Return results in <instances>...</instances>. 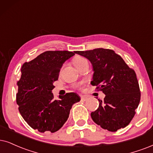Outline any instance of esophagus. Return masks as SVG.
I'll use <instances>...</instances> for the list:
<instances>
[{
  "mask_svg": "<svg viewBox=\"0 0 153 153\" xmlns=\"http://www.w3.org/2000/svg\"><path fill=\"white\" fill-rule=\"evenodd\" d=\"M80 97H81V100H82V101H86V100L88 99V97H87V96H85V95H82V96Z\"/></svg>",
  "mask_w": 153,
  "mask_h": 153,
  "instance_id": "esophagus-1",
  "label": "esophagus"
}]
</instances>
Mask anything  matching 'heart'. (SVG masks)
Here are the masks:
<instances>
[{
    "instance_id": "heart-1",
    "label": "heart",
    "mask_w": 153,
    "mask_h": 153,
    "mask_svg": "<svg viewBox=\"0 0 153 153\" xmlns=\"http://www.w3.org/2000/svg\"><path fill=\"white\" fill-rule=\"evenodd\" d=\"M87 62V60L85 59H84V58L81 57V56H75L74 59H73V64L75 65V66L78 68L80 66V65H82L83 63Z\"/></svg>"
}]
</instances>
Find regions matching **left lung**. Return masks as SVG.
Here are the masks:
<instances>
[{
  "mask_svg": "<svg viewBox=\"0 0 153 153\" xmlns=\"http://www.w3.org/2000/svg\"><path fill=\"white\" fill-rule=\"evenodd\" d=\"M75 53L90 61L94 71L91 85L105 94L103 101L99 100L97 109L91 113L94 122L111 132L125 128L134 117L140 100L136 72L111 49L98 48Z\"/></svg>",
  "mask_w": 153,
  "mask_h": 153,
  "instance_id": "obj_1",
  "label": "left lung"
}]
</instances>
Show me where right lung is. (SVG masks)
Instances as JSON below:
<instances>
[{"instance_id": "1", "label": "right lung", "mask_w": 153, "mask_h": 153, "mask_svg": "<svg viewBox=\"0 0 153 153\" xmlns=\"http://www.w3.org/2000/svg\"><path fill=\"white\" fill-rule=\"evenodd\" d=\"M74 54L75 51H47L22 65L16 102L21 116L33 129L41 133L59 130L73 104L80 100L75 92L59 96V100L54 99L51 92L63 63Z\"/></svg>"}]
</instances>
